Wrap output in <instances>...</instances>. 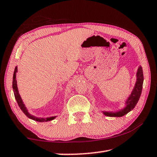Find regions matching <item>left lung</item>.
Segmentation results:
<instances>
[{"label": "left lung", "mask_w": 157, "mask_h": 157, "mask_svg": "<svg viewBox=\"0 0 157 157\" xmlns=\"http://www.w3.org/2000/svg\"><path fill=\"white\" fill-rule=\"evenodd\" d=\"M143 83V73L141 66H139L136 73V81L131 94L125 101V107L123 109L117 111H102L107 116L110 117H122L131 111L136 105L142 92Z\"/></svg>", "instance_id": "obj_1"}]
</instances>
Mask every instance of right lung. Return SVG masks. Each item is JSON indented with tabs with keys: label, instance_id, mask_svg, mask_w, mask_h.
I'll use <instances>...</instances> for the list:
<instances>
[{
	"label": "right lung",
	"instance_id": "obj_1",
	"mask_svg": "<svg viewBox=\"0 0 157 157\" xmlns=\"http://www.w3.org/2000/svg\"><path fill=\"white\" fill-rule=\"evenodd\" d=\"M17 66H16V68L14 69V75H13V81H12V88H13V91H14V97L16 98V100L18 103V106H19L20 109L21 111H23V113H25V115L28 117L29 118L32 119V120H34L37 122H48V121H50L53 120L56 118L57 116H52V117H48V118H38V117H36L34 116L31 115V114L28 112V111L27 109V108L25 106V104L23 103L22 98H21V95L18 93V87H17V77H16V74L17 73Z\"/></svg>",
	"mask_w": 157,
	"mask_h": 157
}]
</instances>
